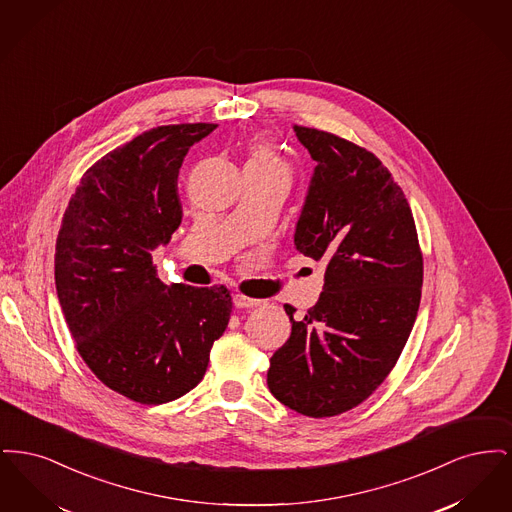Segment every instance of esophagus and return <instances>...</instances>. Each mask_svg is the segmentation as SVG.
<instances>
[{
	"label": "esophagus",
	"instance_id": "esophagus-1",
	"mask_svg": "<svg viewBox=\"0 0 512 512\" xmlns=\"http://www.w3.org/2000/svg\"><path fill=\"white\" fill-rule=\"evenodd\" d=\"M234 305L238 309H253V307H259L261 301L259 299H253V297H247L244 293H236L234 295Z\"/></svg>",
	"mask_w": 512,
	"mask_h": 512
}]
</instances>
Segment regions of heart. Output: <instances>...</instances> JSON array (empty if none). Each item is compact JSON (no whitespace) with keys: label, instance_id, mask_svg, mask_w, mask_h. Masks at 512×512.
I'll list each match as a JSON object with an SVG mask.
<instances>
[{"label":"heart","instance_id":"b5f03b06","mask_svg":"<svg viewBox=\"0 0 512 512\" xmlns=\"http://www.w3.org/2000/svg\"><path fill=\"white\" fill-rule=\"evenodd\" d=\"M245 167L267 169V171H288L286 163L280 159V155L274 151V147L267 144V142H253L249 146V159H247Z\"/></svg>","mask_w":512,"mask_h":512}]
</instances>
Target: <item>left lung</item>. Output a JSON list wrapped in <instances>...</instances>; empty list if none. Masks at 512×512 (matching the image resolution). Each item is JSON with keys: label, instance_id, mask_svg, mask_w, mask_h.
Instances as JSON below:
<instances>
[{"label": "left lung", "instance_id": "1", "mask_svg": "<svg viewBox=\"0 0 512 512\" xmlns=\"http://www.w3.org/2000/svg\"><path fill=\"white\" fill-rule=\"evenodd\" d=\"M317 161L293 245L324 261V292L272 355L270 393L313 418L368 399L397 363L420 305L424 261L409 201L382 161L332 132L293 124Z\"/></svg>", "mask_w": 512, "mask_h": 512}]
</instances>
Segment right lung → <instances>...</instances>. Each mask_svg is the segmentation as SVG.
<instances>
[{"label": "right lung", "mask_w": 512, "mask_h": 512, "mask_svg": "<svg viewBox=\"0 0 512 512\" xmlns=\"http://www.w3.org/2000/svg\"><path fill=\"white\" fill-rule=\"evenodd\" d=\"M215 128L157 126L103 155L57 234L55 288L76 351L109 390L142 405L194 390L232 313L226 286H167L151 257L182 222V161Z\"/></svg>", "instance_id": "1"}]
</instances>
